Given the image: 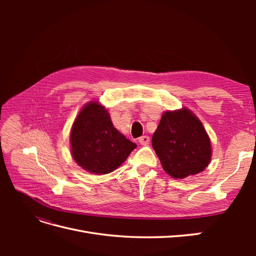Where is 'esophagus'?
Returning <instances> with one entry per match:
<instances>
[{"label": "esophagus", "instance_id": "34e87169", "mask_svg": "<svg viewBox=\"0 0 256 256\" xmlns=\"http://www.w3.org/2000/svg\"><path fill=\"white\" fill-rule=\"evenodd\" d=\"M138 143H140L141 145H148V143H150V136H143L141 138H138Z\"/></svg>", "mask_w": 256, "mask_h": 256}]
</instances>
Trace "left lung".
I'll return each mask as SVG.
<instances>
[{
  "label": "left lung",
  "instance_id": "1",
  "mask_svg": "<svg viewBox=\"0 0 256 256\" xmlns=\"http://www.w3.org/2000/svg\"><path fill=\"white\" fill-rule=\"evenodd\" d=\"M152 144L162 168L174 178L202 172L210 161V140L202 122L188 109L162 115Z\"/></svg>",
  "mask_w": 256,
  "mask_h": 256
}]
</instances>
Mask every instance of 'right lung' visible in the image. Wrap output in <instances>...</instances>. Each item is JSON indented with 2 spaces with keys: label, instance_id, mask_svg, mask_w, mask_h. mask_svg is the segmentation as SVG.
Segmentation results:
<instances>
[{
  "label": "right lung",
  "instance_id": "add662e5",
  "mask_svg": "<svg viewBox=\"0 0 256 256\" xmlns=\"http://www.w3.org/2000/svg\"><path fill=\"white\" fill-rule=\"evenodd\" d=\"M70 143L74 161L94 174L113 172L136 147L118 132L109 113L98 102L88 104L76 116Z\"/></svg>",
  "mask_w": 256,
  "mask_h": 256
}]
</instances>
